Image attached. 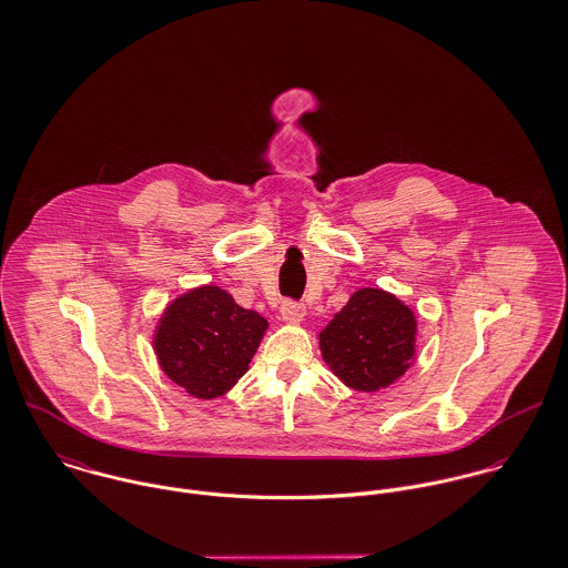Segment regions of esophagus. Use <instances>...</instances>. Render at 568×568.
<instances>
[{"label":"esophagus","mask_w":568,"mask_h":568,"mask_svg":"<svg viewBox=\"0 0 568 568\" xmlns=\"http://www.w3.org/2000/svg\"><path fill=\"white\" fill-rule=\"evenodd\" d=\"M280 315H282V322H286V324H302L304 317H306V306L295 304V302H284L282 308H280Z\"/></svg>","instance_id":"1"}]
</instances>
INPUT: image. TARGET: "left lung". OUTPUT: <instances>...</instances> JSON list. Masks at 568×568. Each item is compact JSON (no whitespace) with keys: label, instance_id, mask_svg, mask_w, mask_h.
I'll use <instances>...</instances> for the list:
<instances>
[{"label":"left lung","instance_id":"left-lung-1","mask_svg":"<svg viewBox=\"0 0 568 568\" xmlns=\"http://www.w3.org/2000/svg\"><path fill=\"white\" fill-rule=\"evenodd\" d=\"M415 313L383 288H358L320 332L329 372L349 389L376 394L405 376L415 361Z\"/></svg>","mask_w":568,"mask_h":568}]
</instances>
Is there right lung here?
Segmentation results:
<instances>
[{
	"mask_svg": "<svg viewBox=\"0 0 568 568\" xmlns=\"http://www.w3.org/2000/svg\"><path fill=\"white\" fill-rule=\"evenodd\" d=\"M268 329V322L236 304L221 286L203 284L174 297L155 325L153 349L163 374L192 398L232 392Z\"/></svg>",
	"mask_w": 568,
	"mask_h": 568,
	"instance_id": "add662e5",
	"label": "right lung"
}]
</instances>
